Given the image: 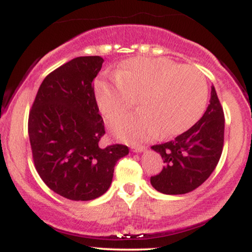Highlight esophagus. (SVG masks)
<instances>
[{"instance_id": "1", "label": "esophagus", "mask_w": 252, "mask_h": 252, "mask_svg": "<svg viewBox=\"0 0 252 252\" xmlns=\"http://www.w3.org/2000/svg\"><path fill=\"white\" fill-rule=\"evenodd\" d=\"M131 149H132V152H135V153H144L147 150V147H144V146H132Z\"/></svg>"}]
</instances>
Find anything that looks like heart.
<instances>
[{"instance_id":"1","label":"heart","mask_w":252,"mask_h":252,"mask_svg":"<svg viewBox=\"0 0 252 252\" xmlns=\"http://www.w3.org/2000/svg\"><path fill=\"white\" fill-rule=\"evenodd\" d=\"M106 118L122 114L137 96L138 111L110 121L109 128L126 142H143L186 131L200 118L207 100L205 77L193 66L167 58H132L118 66L115 79L98 80L94 89Z\"/></svg>"}]
</instances>
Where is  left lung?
Segmentation results:
<instances>
[{
  "mask_svg": "<svg viewBox=\"0 0 252 252\" xmlns=\"http://www.w3.org/2000/svg\"><path fill=\"white\" fill-rule=\"evenodd\" d=\"M224 128V111L212 86L210 104L200 120L173 141L152 147L164 162L160 174L150 178L152 186L163 194H185L198 189L219 162Z\"/></svg>",
  "mask_w": 252,
  "mask_h": 252,
  "instance_id": "obj_1",
  "label": "left lung"
}]
</instances>
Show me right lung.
<instances>
[{
	"mask_svg": "<svg viewBox=\"0 0 252 252\" xmlns=\"http://www.w3.org/2000/svg\"><path fill=\"white\" fill-rule=\"evenodd\" d=\"M102 57H78L43 79L28 118L40 178L57 194L88 201L109 189L115 164L129 154L123 144L99 146L105 134L92 83Z\"/></svg>",
	"mask_w": 252,
	"mask_h": 252,
	"instance_id": "1",
	"label": "right lung"
}]
</instances>
